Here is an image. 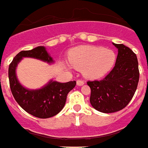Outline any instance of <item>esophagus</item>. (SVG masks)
Returning a JSON list of instances; mask_svg holds the SVG:
<instances>
[{"mask_svg": "<svg viewBox=\"0 0 148 148\" xmlns=\"http://www.w3.org/2000/svg\"><path fill=\"white\" fill-rule=\"evenodd\" d=\"M76 83H77V85H78V86H83V84L85 83V82H84L83 79H77Z\"/></svg>", "mask_w": 148, "mask_h": 148, "instance_id": "obj_1", "label": "esophagus"}]
</instances>
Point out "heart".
I'll use <instances>...</instances> for the list:
<instances>
[{"mask_svg": "<svg viewBox=\"0 0 148 148\" xmlns=\"http://www.w3.org/2000/svg\"><path fill=\"white\" fill-rule=\"evenodd\" d=\"M115 59V52L101 47H76L69 54L70 64L75 69H83L84 75L91 79L105 75L113 67Z\"/></svg>", "mask_w": 148, "mask_h": 148, "instance_id": "obj_1", "label": "heart"}]
</instances>
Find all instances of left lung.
Instances as JSON below:
<instances>
[{
    "label": "left lung",
    "mask_w": 148,
    "mask_h": 148,
    "mask_svg": "<svg viewBox=\"0 0 148 148\" xmlns=\"http://www.w3.org/2000/svg\"><path fill=\"white\" fill-rule=\"evenodd\" d=\"M113 44L119 50L114 68L101 80L87 82L91 91V105L103 113L118 112L127 106L140 78L136 54L124 44Z\"/></svg>",
    "instance_id": "obj_1"
}]
</instances>
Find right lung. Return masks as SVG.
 <instances>
[{
    "label": "right lung",
    "instance_id": "add662e5",
    "mask_svg": "<svg viewBox=\"0 0 148 148\" xmlns=\"http://www.w3.org/2000/svg\"><path fill=\"white\" fill-rule=\"evenodd\" d=\"M23 57L35 58L47 62H52L44 47H37L29 51H22L14 58L8 67L10 88L15 100L29 114L47 119L56 115L64 108L68 94L75 87L76 82L62 83L51 81L44 88L29 90L20 85L15 75V68Z\"/></svg>",
    "mask_w": 148,
    "mask_h": 148
}]
</instances>
